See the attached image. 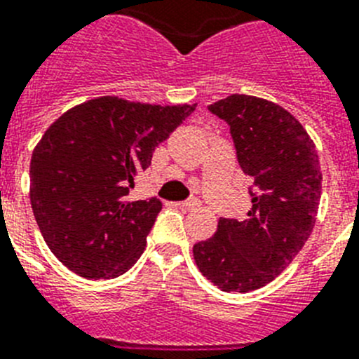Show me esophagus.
Masks as SVG:
<instances>
[{
	"label": "esophagus",
	"instance_id": "esophagus-1",
	"mask_svg": "<svg viewBox=\"0 0 359 359\" xmlns=\"http://www.w3.org/2000/svg\"><path fill=\"white\" fill-rule=\"evenodd\" d=\"M198 206H201V203H198L197 198H188L184 203H180V208H182V210H197Z\"/></svg>",
	"mask_w": 359,
	"mask_h": 359
}]
</instances>
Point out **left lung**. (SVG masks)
Masks as SVG:
<instances>
[{"label":"left lung","instance_id":"left-lung-1","mask_svg":"<svg viewBox=\"0 0 359 359\" xmlns=\"http://www.w3.org/2000/svg\"><path fill=\"white\" fill-rule=\"evenodd\" d=\"M208 109L230 126L237 161L254 189L248 217H221L215 236L194 246L195 263L221 290H257L292 263L312 233L323 179L319 156L299 120L273 102L231 95Z\"/></svg>","mask_w":359,"mask_h":359}]
</instances>
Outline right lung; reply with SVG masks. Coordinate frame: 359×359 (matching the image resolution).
I'll return each instance as SVG.
<instances>
[{
    "mask_svg": "<svg viewBox=\"0 0 359 359\" xmlns=\"http://www.w3.org/2000/svg\"><path fill=\"white\" fill-rule=\"evenodd\" d=\"M195 107L100 96L50 123L32 151L31 206L47 246L71 272L113 279L137 263L162 203L131 201L133 177Z\"/></svg>",
    "mask_w": 359,
    "mask_h": 359,
    "instance_id": "right-lung-1",
    "label": "right lung"
}]
</instances>
